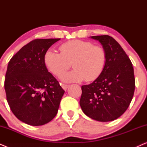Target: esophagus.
I'll use <instances>...</instances> for the list:
<instances>
[{"instance_id": "34e87169", "label": "esophagus", "mask_w": 147, "mask_h": 147, "mask_svg": "<svg viewBox=\"0 0 147 147\" xmlns=\"http://www.w3.org/2000/svg\"><path fill=\"white\" fill-rule=\"evenodd\" d=\"M61 87H62V88H63V89L64 90H66L67 89V88L69 87V85H67V84H61Z\"/></svg>"}]
</instances>
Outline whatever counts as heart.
Returning a JSON list of instances; mask_svg holds the SVG:
<instances>
[{
	"mask_svg": "<svg viewBox=\"0 0 147 147\" xmlns=\"http://www.w3.org/2000/svg\"><path fill=\"white\" fill-rule=\"evenodd\" d=\"M59 51L60 53L47 50L44 63L48 70L57 77L67 71L72 63L74 69L62 76L64 82H93L101 76L106 67V50L90 41L71 40L62 44Z\"/></svg>",
	"mask_w": 147,
	"mask_h": 147,
	"instance_id": "heart-1",
	"label": "heart"
}]
</instances>
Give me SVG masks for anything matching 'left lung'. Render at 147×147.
Instances as JSON below:
<instances>
[{
  "label": "left lung",
  "instance_id": "8db88e82",
  "mask_svg": "<svg viewBox=\"0 0 147 147\" xmlns=\"http://www.w3.org/2000/svg\"><path fill=\"white\" fill-rule=\"evenodd\" d=\"M107 54L101 76L89 85L82 86L80 104L88 117L100 122L119 118L129 106L135 88L132 62L120 44L109 35L92 36Z\"/></svg>",
  "mask_w": 147,
  "mask_h": 147
}]
</instances>
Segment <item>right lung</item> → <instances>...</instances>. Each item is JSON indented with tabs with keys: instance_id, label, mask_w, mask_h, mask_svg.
Wrapping results in <instances>:
<instances>
[{
	"instance_id": "1",
	"label": "right lung",
	"mask_w": 147,
	"mask_h": 147,
	"mask_svg": "<svg viewBox=\"0 0 147 147\" xmlns=\"http://www.w3.org/2000/svg\"><path fill=\"white\" fill-rule=\"evenodd\" d=\"M59 39H34L8 64L5 80L8 104L14 115L29 125H43L53 120L65 92L44 63L45 52Z\"/></svg>"
}]
</instances>
